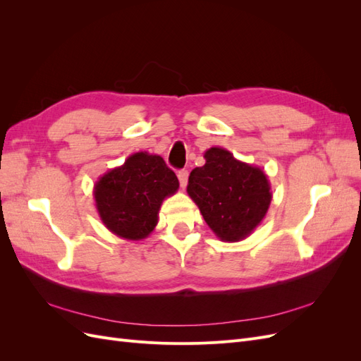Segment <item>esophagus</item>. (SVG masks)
<instances>
[{
	"label": "esophagus",
	"instance_id": "34e87169",
	"mask_svg": "<svg viewBox=\"0 0 361 361\" xmlns=\"http://www.w3.org/2000/svg\"><path fill=\"white\" fill-rule=\"evenodd\" d=\"M178 178H179L180 187H182V188L187 187V182H188V171H187V170H180V171L178 173Z\"/></svg>",
	"mask_w": 361,
	"mask_h": 361
}]
</instances>
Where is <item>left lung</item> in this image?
Wrapping results in <instances>:
<instances>
[{
    "label": "left lung",
    "mask_w": 361,
    "mask_h": 361,
    "mask_svg": "<svg viewBox=\"0 0 361 361\" xmlns=\"http://www.w3.org/2000/svg\"><path fill=\"white\" fill-rule=\"evenodd\" d=\"M204 166L194 169L187 192L206 224L223 243H239L255 232L272 200L260 167L239 161L223 147L204 152Z\"/></svg>",
    "instance_id": "obj_1"
}]
</instances>
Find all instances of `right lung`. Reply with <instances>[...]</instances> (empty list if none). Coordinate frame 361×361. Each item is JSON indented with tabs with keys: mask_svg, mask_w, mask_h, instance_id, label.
Here are the masks:
<instances>
[{
	"mask_svg": "<svg viewBox=\"0 0 361 361\" xmlns=\"http://www.w3.org/2000/svg\"><path fill=\"white\" fill-rule=\"evenodd\" d=\"M178 190L176 174L159 155L137 152L102 174L93 195L108 231L128 241H141L157 227L162 202Z\"/></svg>",
	"mask_w": 361,
	"mask_h": 361,
	"instance_id": "1",
	"label": "right lung"
}]
</instances>
